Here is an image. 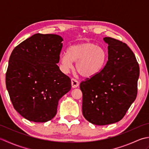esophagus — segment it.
Masks as SVG:
<instances>
[{
  "label": "esophagus",
  "mask_w": 149,
  "mask_h": 149,
  "mask_svg": "<svg viewBox=\"0 0 149 149\" xmlns=\"http://www.w3.org/2000/svg\"><path fill=\"white\" fill-rule=\"evenodd\" d=\"M71 84H72V88H77L79 86V82L76 79H74V78H72V79H71Z\"/></svg>",
  "instance_id": "obj_1"
}]
</instances>
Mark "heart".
I'll return each mask as SVG.
<instances>
[{"label": "heart", "mask_w": 149, "mask_h": 149, "mask_svg": "<svg viewBox=\"0 0 149 149\" xmlns=\"http://www.w3.org/2000/svg\"><path fill=\"white\" fill-rule=\"evenodd\" d=\"M59 61L64 72L72 68L73 62H75V70L82 77L90 78L103 68L107 61V53L94 43H81L70 47L67 53L60 56Z\"/></svg>", "instance_id": "obj_1"}]
</instances>
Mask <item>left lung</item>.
Wrapping results in <instances>:
<instances>
[{
	"instance_id": "1",
	"label": "left lung",
	"mask_w": 149,
	"mask_h": 149,
	"mask_svg": "<svg viewBox=\"0 0 149 149\" xmlns=\"http://www.w3.org/2000/svg\"><path fill=\"white\" fill-rule=\"evenodd\" d=\"M108 60L95 76L80 83L83 114L88 122L108 125L122 120L138 93L140 68L133 52L118 40L104 38Z\"/></svg>"
}]
</instances>
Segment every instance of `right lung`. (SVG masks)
Segmentation results:
<instances>
[{"label": "right lung", "instance_id": "add662e5", "mask_svg": "<svg viewBox=\"0 0 149 149\" xmlns=\"http://www.w3.org/2000/svg\"><path fill=\"white\" fill-rule=\"evenodd\" d=\"M63 41L52 34H35L13 50L6 84L15 110L26 119L46 122L57 113L58 101L71 90V80L60 70Z\"/></svg>", "mask_w": 149, "mask_h": 149}]
</instances>
